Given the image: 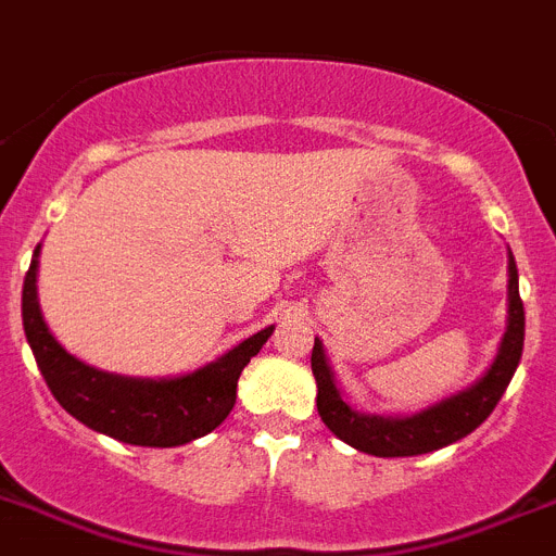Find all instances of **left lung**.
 <instances>
[{"label":"left lung","instance_id":"left-lung-1","mask_svg":"<svg viewBox=\"0 0 556 556\" xmlns=\"http://www.w3.org/2000/svg\"><path fill=\"white\" fill-rule=\"evenodd\" d=\"M509 317H506V331L501 337L497 354L492 365L478 377L476 382L464 391L453 393L447 400L425 407L410 416H377L354 410L343 400V393L334 382L329 359H326L324 343L315 337L312 349V374L317 382V414L326 421L331 433L340 441L351 444L359 453L379 455V458H405V455L433 453V450L447 447L453 441H462L469 435L486 416L495 410V405L504 396L506 386L511 382L523 354L526 315L520 289H517V264L509 253Z\"/></svg>","mask_w":556,"mask_h":556}]
</instances>
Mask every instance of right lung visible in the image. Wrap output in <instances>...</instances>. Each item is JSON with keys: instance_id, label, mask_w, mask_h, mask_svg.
Here are the masks:
<instances>
[{"instance_id": "add662e5", "label": "right lung", "mask_w": 556, "mask_h": 556, "mask_svg": "<svg viewBox=\"0 0 556 556\" xmlns=\"http://www.w3.org/2000/svg\"><path fill=\"white\" fill-rule=\"evenodd\" d=\"M39 253H33L22 289V324L47 388L66 414L89 430L137 447H179L202 439L227 419L236 386L250 357L267 343L275 326L232 345L219 359L182 377L142 379L92 368L73 357L47 329L39 306Z\"/></svg>"}]
</instances>
